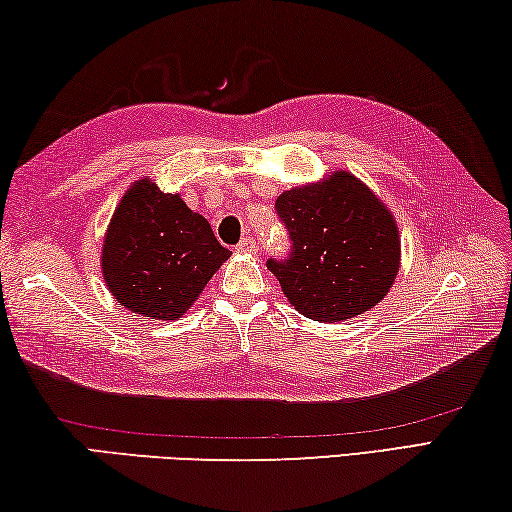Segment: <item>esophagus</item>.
Segmentation results:
<instances>
[{
  "label": "esophagus",
  "instance_id": "esophagus-1",
  "mask_svg": "<svg viewBox=\"0 0 512 512\" xmlns=\"http://www.w3.org/2000/svg\"><path fill=\"white\" fill-rule=\"evenodd\" d=\"M240 254H256V249H258V245H256V240L254 238H242L240 242H238V247H236Z\"/></svg>",
  "mask_w": 512,
  "mask_h": 512
}]
</instances>
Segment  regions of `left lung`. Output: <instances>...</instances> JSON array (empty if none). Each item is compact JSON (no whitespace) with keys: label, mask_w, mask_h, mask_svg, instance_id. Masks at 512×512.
<instances>
[{"label":"left lung","mask_w":512,"mask_h":512,"mask_svg":"<svg viewBox=\"0 0 512 512\" xmlns=\"http://www.w3.org/2000/svg\"><path fill=\"white\" fill-rule=\"evenodd\" d=\"M276 213L292 249L270 258L283 295L315 322H342L370 311L399 272L395 217L354 174L338 170L320 183L286 190Z\"/></svg>","instance_id":"1"}]
</instances>
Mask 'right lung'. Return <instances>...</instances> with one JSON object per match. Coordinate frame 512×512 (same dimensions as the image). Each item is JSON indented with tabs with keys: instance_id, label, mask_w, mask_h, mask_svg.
<instances>
[{
	"instance_id": "add662e5",
	"label": "right lung",
	"mask_w": 512,
	"mask_h": 512,
	"mask_svg": "<svg viewBox=\"0 0 512 512\" xmlns=\"http://www.w3.org/2000/svg\"><path fill=\"white\" fill-rule=\"evenodd\" d=\"M229 256L206 217L140 179L108 224L102 274L120 306L149 320H177Z\"/></svg>"
}]
</instances>
